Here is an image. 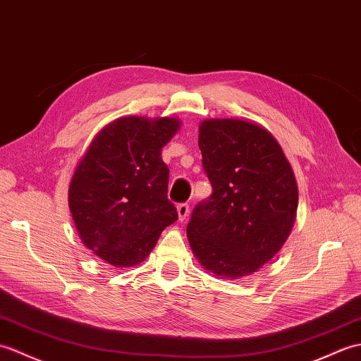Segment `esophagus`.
<instances>
[{"instance_id": "34e87169", "label": "esophagus", "mask_w": 361, "mask_h": 361, "mask_svg": "<svg viewBox=\"0 0 361 361\" xmlns=\"http://www.w3.org/2000/svg\"><path fill=\"white\" fill-rule=\"evenodd\" d=\"M178 213H179V221H185L190 213V205L187 202H182L178 205Z\"/></svg>"}]
</instances>
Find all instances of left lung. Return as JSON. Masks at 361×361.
I'll list each match as a JSON object with an SVG mask.
<instances>
[{
  "instance_id": "left-lung-1",
  "label": "left lung",
  "mask_w": 361,
  "mask_h": 361,
  "mask_svg": "<svg viewBox=\"0 0 361 361\" xmlns=\"http://www.w3.org/2000/svg\"><path fill=\"white\" fill-rule=\"evenodd\" d=\"M199 148L213 193L191 213L190 245L213 275L247 276L274 258L293 227V171L274 135L244 120H205Z\"/></svg>"
}]
</instances>
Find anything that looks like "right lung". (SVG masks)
Here are the masks:
<instances>
[{
  "label": "right lung",
  "instance_id": "right-lung-1",
  "mask_svg": "<svg viewBox=\"0 0 361 361\" xmlns=\"http://www.w3.org/2000/svg\"><path fill=\"white\" fill-rule=\"evenodd\" d=\"M179 122L123 117L95 135L69 185V207L85 245L116 267H131L178 221L160 157Z\"/></svg>",
  "mask_w": 361,
  "mask_h": 361
}]
</instances>
